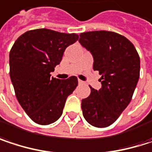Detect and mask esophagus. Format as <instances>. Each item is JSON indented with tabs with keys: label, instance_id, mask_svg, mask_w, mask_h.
<instances>
[{
	"label": "esophagus",
	"instance_id": "esophagus-1",
	"mask_svg": "<svg viewBox=\"0 0 152 152\" xmlns=\"http://www.w3.org/2000/svg\"><path fill=\"white\" fill-rule=\"evenodd\" d=\"M78 83H79V84H83V82L82 80H78Z\"/></svg>",
	"mask_w": 152,
	"mask_h": 152
}]
</instances>
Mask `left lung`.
Instances as JSON below:
<instances>
[{
  "label": "left lung",
  "mask_w": 152,
  "mask_h": 152,
  "mask_svg": "<svg viewBox=\"0 0 152 152\" xmlns=\"http://www.w3.org/2000/svg\"><path fill=\"white\" fill-rule=\"evenodd\" d=\"M79 42L93 56V69L101 78V88H91L82 100L83 115L97 128L113 124L131 101L140 76V58L136 47L124 36L107 31L80 34Z\"/></svg>",
  "instance_id": "8db88e82"
}]
</instances>
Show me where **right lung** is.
Segmentation results:
<instances>
[{
	"mask_svg": "<svg viewBox=\"0 0 152 152\" xmlns=\"http://www.w3.org/2000/svg\"><path fill=\"white\" fill-rule=\"evenodd\" d=\"M78 38L76 33L31 30L21 35L10 50V75L16 99L38 124L56 121L78 84L76 76L61 80L50 75L61 61L65 49Z\"/></svg>",
	"mask_w": 152,
	"mask_h": 152,
	"instance_id": "right-lung-1",
	"label": "right lung"
}]
</instances>
